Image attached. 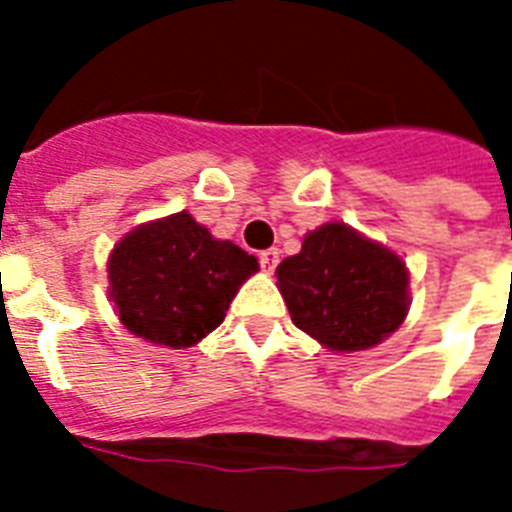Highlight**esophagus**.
<instances>
[{"instance_id": "obj_1", "label": "esophagus", "mask_w": 512, "mask_h": 512, "mask_svg": "<svg viewBox=\"0 0 512 512\" xmlns=\"http://www.w3.org/2000/svg\"><path fill=\"white\" fill-rule=\"evenodd\" d=\"M260 265H263L265 273L276 271V265H279V249L271 247L265 249V252H260Z\"/></svg>"}]
</instances>
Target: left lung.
Instances as JSON below:
<instances>
[{"mask_svg": "<svg viewBox=\"0 0 512 512\" xmlns=\"http://www.w3.org/2000/svg\"><path fill=\"white\" fill-rule=\"evenodd\" d=\"M297 329L335 353L380 345L409 313V268L380 241L332 220L276 268Z\"/></svg>", "mask_w": 512, "mask_h": 512, "instance_id": "1", "label": "left lung"}]
</instances>
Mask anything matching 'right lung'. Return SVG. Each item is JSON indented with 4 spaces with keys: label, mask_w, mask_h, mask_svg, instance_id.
I'll list each match as a JSON object with an SVG mask.
<instances>
[{
    "label": "right lung",
    "mask_w": 512,
    "mask_h": 512,
    "mask_svg": "<svg viewBox=\"0 0 512 512\" xmlns=\"http://www.w3.org/2000/svg\"><path fill=\"white\" fill-rule=\"evenodd\" d=\"M106 268L108 297L124 327L175 350L220 327L241 284L260 271L255 255L215 239L188 212L124 233Z\"/></svg>",
    "instance_id": "right-lung-1"
}]
</instances>
